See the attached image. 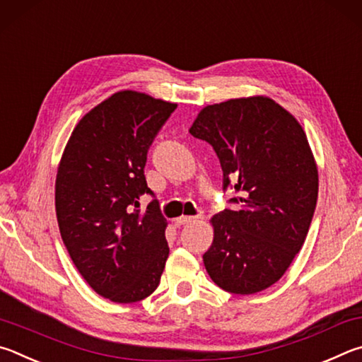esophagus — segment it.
Wrapping results in <instances>:
<instances>
[{
    "instance_id": "34e87169",
    "label": "esophagus",
    "mask_w": 362,
    "mask_h": 362,
    "mask_svg": "<svg viewBox=\"0 0 362 362\" xmlns=\"http://www.w3.org/2000/svg\"><path fill=\"white\" fill-rule=\"evenodd\" d=\"M199 218L197 216H180L175 219V224L176 226H185V224H189V223H194V221H197Z\"/></svg>"
}]
</instances>
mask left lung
I'll use <instances>...</instances> for the list:
<instances>
[{"label":"left lung","mask_w":362,"mask_h":362,"mask_svg":"<svg viewBox=\"0 0 362 362\" xmlns=\"http://www.w3.org/2000/svg\"><path fill=\"white\" fill-rule=\"evenodd\" d=\"M191 135L213 146L238 211L214 214L204 255L211 280L232 294L270 288L300 251L318 199V168L302 125L269 97L208 105Z\"/></svg>","instance_id":"8db88e82"}]
</instances>
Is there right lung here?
Wrapping results in <instances>:
<instances>
[{
    "mask_svg": "<svg viewBox=\"0 0 362 362\" xmlns=\"http://www.w3.org/2000/svg\"><path fill=\"white\" fill-rule=\"evenodd\" d=\"M176 103L120 90L82 117L63 151L55 211L73 264L95 293L117 303L157 289L168 257L167 219L144 177L148 149Z\"/></svg>",
    "mask_w": 362,
    "mask_h": 362,
    "instance_id": "1",
    "label": "right lung"
}]
</instances>
